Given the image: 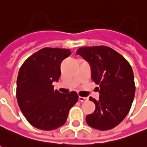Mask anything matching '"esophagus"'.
Wrapping results in <instances>:
<instances>
[{
  "mask_svg": "<svg viewBox=\"0 0 147 147\" xmlns=\"http://www.w3.org/2000/svg\"><path fill=\"white\" fill-rule=\"evenodd\" d=\"M88 100V98H84V97H80V96H79V101L80 102H85V101H87Z\"/></svg>",
  "mask_w": 147,
  "mask_h": 147,
  "instance_id": "obj_1",
  "label": "esophagus"
}]
</instances>
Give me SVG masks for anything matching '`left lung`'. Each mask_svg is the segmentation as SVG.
<instances>
[{"mask_svg": "<svg viewBox=\"0 0 147 147\" xmlns=\"http://www.w3.org/2000/svg\"><path fill=\"white\" fill-rule=\"evenodd\" d=\"M76 53L89 63L91 78L99 84L98 100L89 98L96 108L86 116V122L98 130L113 129L126 117L134 101L133 69L121 54L107 46L82 47Z\"/></svg>", "mask_w": 147, "mask_h": 147, "instance_id": "1", "label": "left lung"}]
</instances>
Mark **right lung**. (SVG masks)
<instances>
[{"label":"right lung","mask_w":147,"mask_h":147,"mask_svg":"<svg viewBox=\"0 0 147 147\" xmlns=\"http://www.w3.org/2000/svg\"><path fill=\"white\" fill-rule=\"evenodd\" d=\"M71 55L67 49L44 48L23 63L17 78V101L28 121L41 130H53L63 125L69 110L78 101L75 91L61 94L53 82L61 76L60 66Z\"/></svg>","instance_id":"add662e5"}]
</instances>
